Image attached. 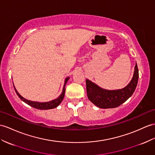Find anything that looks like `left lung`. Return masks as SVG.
<instances>
[{
    "label": "left lung",
    "mask_w": 155,
    "mask_h": 155,
    "mask_svg": "<svg viewBox=\"0 0 155 155\" xmlns=\"http://www.w3.org/2000/svg\"><path fill=\"white\" fill-rule=\"evenodd\" d=\"M139 78L137 64L134 77L126 87L122 89L108 91L99 87L91 81L86 80V89L88 99L97 107L101 108H116L126 101L134 93Z\"/></svg>",
    "instance_id": "left-lung-1"
}]
</instances>
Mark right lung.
<instances>
[{"label":"right lung","instance_id":"1","mask_svg":"<svg viewBox=\"0 0 155 155\" xmlns=\"http://www.w3.org/2000/svg\"><path fill=\"white\" fill-rule=\"evenodd\" d=\"M68 79H69V78H66V80L65 81V84H64V88H63L62 93L61 95L59 96V97H58L57 99H56L52 101L47 102V103H38V102H34V101H31L25 99H24V97H22L20 95V94L18 93L16 89H15L14 86V89H15V91H16L18 96L20 97V99L21 101H23L24 103H25L26 104H28V105H29L30 107H32L37 108V109H39V110H48V109H52V108H54L56 107H57L58 105L60 104V103H61L62 101L63 100L64 97V94H65L64 87H65L66 82H67V81H68Z\"/></svg>","mask_w":155,"mask_h":155}]
</instances>
